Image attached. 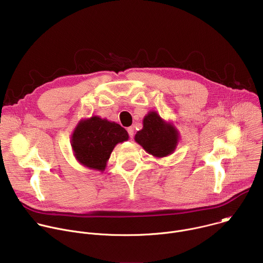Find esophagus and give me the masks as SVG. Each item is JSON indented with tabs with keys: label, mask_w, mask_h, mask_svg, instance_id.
I'll list each match as a JSON object with an SVG mask.
<instances>
[{
	"label": "esophagus",
	"mask_w": 263,
	"mask_h": 263,
	"mask_svg": "<svg viewBox=\"0 0 263 263\" xmlns=\"http://www.w3.org/2000/svg\"><path fill=\"white\" fill-rule=\"evenodd\" d=\"M127 131H128V133H129L130 138H133V136H134V128H133V127H129V128L127 129Z\"/></svg>",
	"instance_id": "1"
}]
</instances>
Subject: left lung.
<instances>
[{"label": "left lung", "mask_w": 263, "mask_h": 263, "mask_svg": "<svg viewBox=\"0 0 263 263\" xmlns=\"http://www.w3.org/2000/svg\"><path fill=\"white\" fill-rule=\"evenodd\" d=\"M142 129L135 134V141L146 153L157 158L171 155L177 147L180 134L174 124L164 121L156 111L143 118Z\"/></svg>", "instance_id": "1"}]
</instances>
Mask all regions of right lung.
Returning a JSON list of instances; mask_svg holds the SVG:
<instances>
[{"label":"right lung","instance_id":"add662e5","mask_svg":"<svg viewBox=\"0 0 263 263\" xmlns=\"http://www.w3.org/2000/svg\"><path fill=\"white\" fill-rule=\"evenodd\" d=\"M128 139V132L119 124L92 116L78 123L71 134L70 144L80 164L104 172L115 146Z\"/></svg>","mask_w":263,"mask_h":263}]
</instances>
